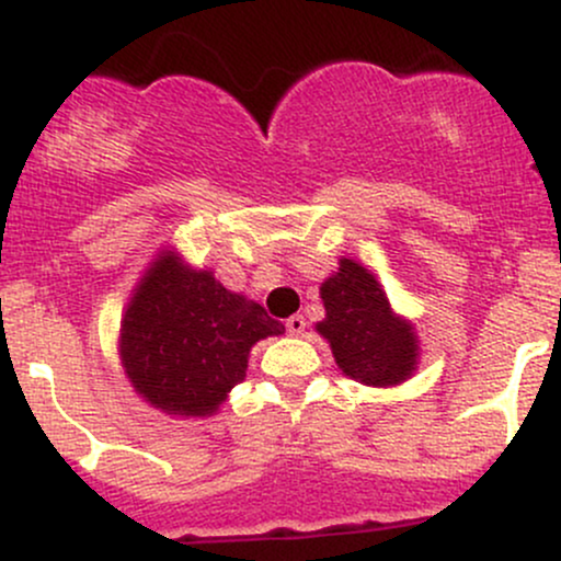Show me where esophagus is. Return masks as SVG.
Masks as SVG:
<instances>
[{
	"instance_id": "esophagus-1",
	"label": "esophagus",
	"mask_w": 561,
	"mask_h": 561,
	"mask_svg": "<svg viewBox=\"0 0 561 561\" xmlns=\"http://www.w3.org/2000/svg\"><path fill=\"white\" fill-rule=\"evenodd\" d=\"M285 327H287L289 334H302V332H306V319H302L300 313H295V317H289L285 321Z\"/></svg>"
}]
</instances>
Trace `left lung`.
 <instances>
[{"label":"left lung","instance_id":"1","mask_svg":"<svg viewBox=\"0 0 561 561\" xmlns=\"http://www.w3.org/2000/svg\"><path fill=\"white\" fill-rule=\"evenodd\" d=\"M321 300L327 317L317 332L330 343L343 375L371 388H392L414 375L420 358L414 324L392 313L369 268L340 259L337 272L321 285Z\"/></svg>","mask_w":561,"mask_h":561}]
</instances>
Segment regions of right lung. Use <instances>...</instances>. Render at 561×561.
<instances>
[{"instance_id":"right-lung-1","label":"right lung","mask_w":561,"mask_h":561,"mask_svg":"<svg viewBox=\"0 0 561 561\" xmlns=\"http://www.w3.org/2000/svg\"><path fill=\"white\" fill-rule=\"evenodd\" d=\"M282 332L259 302L163 250L128 300L118 351L128 382L152 409L214 416L244 379L250 347Z\"/></svg>"}]
</instances>
